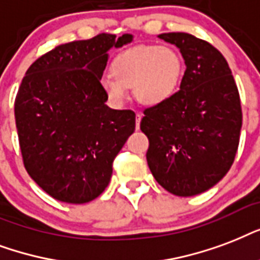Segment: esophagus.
Here are the masks:
<instances>
[{
  "label": "esophagus",
  "instance_id": "obj_1",
  "mask_svg": "<svg viewBox=\"0 0 260 260\" xmlns=\"http://www.w3.org/2000/svg\"><path fill=\"white\" fill-rule=\"evenodd\" d=\"M141 118H142V114H137V118H136V124H137V128H140Z\"/></svg>",
  "mask_w": 260,
  "mask_h": 260
}]
</instances>
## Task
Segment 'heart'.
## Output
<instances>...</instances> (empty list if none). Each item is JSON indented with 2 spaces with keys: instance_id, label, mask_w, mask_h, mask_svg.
<instances>
[{
  "instance_id": "obj_1",
  "label": "heart",
  "mask_w": 260,
  "mask_h": 260,
  "mask_svg": "<svg viewBox=\"0 0 260 260\" xmlns=\"http://www.w3.org/2000/svg\"><path fill=\"white\" fill-rule=\"evenodd\" d=\"M183 59L170 46H138L120 53L112 62V74L102 77V88L114 104L127 98V88L144 106H158L178 90Z\"/></svg>"
}]
</instances>
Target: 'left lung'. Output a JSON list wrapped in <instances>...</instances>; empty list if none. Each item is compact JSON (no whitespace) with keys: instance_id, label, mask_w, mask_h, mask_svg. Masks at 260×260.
<instances>
[{"instance_id":"8db88e82","label":"left lung","mask_w":260,"mask_h":260,"mask_svg":"<svg viewBox=\"0 0 260 260\" xmlns=\"http://www.w3.org/2000/svg\"><path fill=\"white\" fill-rule=\"evenodd\" d=\"M158 38L180 50L186 72L170 100L144 111L146 160L160 186L192 197L217 184L235 161L243 122L240 94L228 62L209 42L186 32Z\"/></svg>"}]
</instances>
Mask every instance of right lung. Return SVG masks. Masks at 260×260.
<instances>
[{"label":"right lung","instance_id":"right-lung-1","mask_svg":"<svg viewBox=\"0 0 260 260\" xmlns=\"http://www.w3.org/2000/svg\"><path fill=\"white\" fill-rule=\"evenodd\" d=\"M133 36L99 34L57 46L24 76L15 100L28 175L57 201L85 203L110 183L112 162L136 130L132 110H112L100 80L107 51Z\"/></svg>","mask_w":260,"mask_h":260}]
</instances>
